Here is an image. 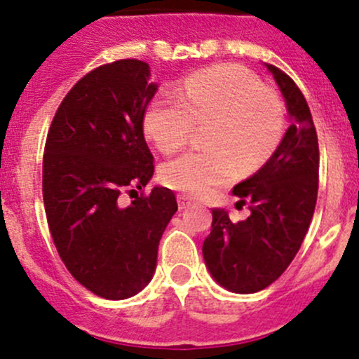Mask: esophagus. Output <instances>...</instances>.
Wrapping results in <instances>:
<instances>
[{"label":"esophagus","instance_id":"obj_1","mask_svg":"<svg viewBox=\"0 0 359 359\" xmlns=\"http://www.w3.org/2000/svg\"><path fill=\"white\" fill-rule=\"evenodd\" d=\"M177 204H179V210H186L192 204V199L189 198V196H184V194H179L177 196Z\"/></svg>","mask_w":359,"mask_h":359}]
</instances>
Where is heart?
<instances>
[{
	"label": "heart",
	"instance_id": "heart-1",
	"mask_svg": "<svg viewBox=\"0 0 359 359\" xmlns=\"http://www.w3.org/2000/svg\"><path fill=\"white\" fill-rule=\"evenodd\" d=\"M177 95L158 93L144 110L148 140L163 153L184 148L196 124H208L204 144L165 163L161 182L173 191L203 198L230 182L238 170H255L269 158L285 135L281 97L250 71L218 65L187 76Z\"/></svg>",
	"mask_w": 359,
	"mask_h": 359
}]
</instances>
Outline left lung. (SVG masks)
Listing matches in <instances>:
<instances>
[{
    "mask_svg": "<svg viewBox=\"0 0 359 359\" xmlns=\"http://www.w3.org/2000/svg\"><path fill=\"white\" fill-rule=\"evenodd\" d=\"M266 66L293 122L269 161L233 187L238 203L249 204V218L233 223L224 210H212L211 233L203 243L211 276L235 293L261 291L285 273L317 203L318 140L309 104L285 71Z\"/></svg>",
    "mask_w": 359,
    "mask_h": 359,
    "instance_id": "8db88e82",
    "label": "left lung"
}]
</instances>
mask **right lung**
Masks as SVG:
<instances>
[{
	"label": "right lung",
	"instance_id": "right-lung-1",
	"mask_svg": "<svg viewBox=\"0 0 359 359\" xmlns=\"http://www.w3.org/2000/svg\"><path fill=\"white\" fill-rule=\"evenodd\" d=\"M140 59L85 74L62 98L47 133L42 196L59 257L71 276L107 300H124L151 281L158 243L177 211L167 187L121 206L155 172L143 117L156 85ZM136 192V191H135Z\"/></svg>",
	"mask_w": 359,
	"mask_h": 359
}]
</instances>
